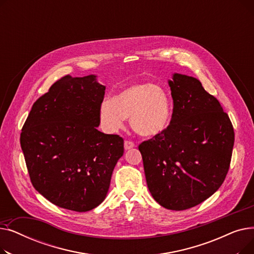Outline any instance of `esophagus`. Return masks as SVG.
<instances>
[{"label": "esophagus", "mask_w": 254, "mask_h": 254, "mask_svg": "<svg viewBox=\"0 0 254 254\" xmlns=\"http://www.w3.org/2000/svg\"><path fill=\"white\" fill-rule=\"evenodd\" d=\"M135 147V143L131 142V141H125V149L128 150Z\"/></svg>", "instance_id": "obj_1"}]
</instances>
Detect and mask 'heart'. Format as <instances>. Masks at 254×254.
<instances>
[{
	"mask_svg": "<svg viewBox=\"0 0 254 254\" xmlns=\"http://www.w3.org/2000/svg\"><path fill=\"white\" fill-rule=\"evenodd\" d=\"M171 113L168 92L151 83L128 85L112 99H105L99 108L100 123L106 131H117L129 117L131 127L145 137L163 132L170 124Z\"/></svg>",
	"mask_w": 254,
	"mask_h": 254,
	"instance_id": "1",
	"label": "heart"
}]
</instances>
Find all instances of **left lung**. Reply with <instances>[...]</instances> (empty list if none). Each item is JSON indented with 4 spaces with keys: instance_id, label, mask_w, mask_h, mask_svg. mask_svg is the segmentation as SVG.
<instances>
[{
    "instance_id": "obj_1",
    "label": "left lung",
    "mask_w": 254,
    "mask_h": 254,
    "mask_svg": "<svg viewBox=\"0 0 254 254\" xmlns=\"http://www.w3.org/2000/svg\"><path fill=\"white\" fill-rule=\"evenodd\" d=\"M174 103L170 126L139 145L146 182L166 209L186 210L204 202L223 183L235 134L218 100L194 77L168 80Z\"/></svg>"
}]
</instances>
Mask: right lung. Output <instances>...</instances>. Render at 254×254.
<instances>
[{"mask_svg": "<svg viewBox=\"0 0 254 254\" xmlns=\"http://www.w3.org/2000/svg\"><path fill=\"white\" fill-rule=\"evenodd\" d=\"M106 86L96 75L64 76L33 105L20 146L32 184L61 208L86 212L108 193L124 139L98 130Z\"/></svg>", "mask_w": 254, "mask_h": 254, "instance_id": "add662e5", "label": "right lung"}]
</instances>
